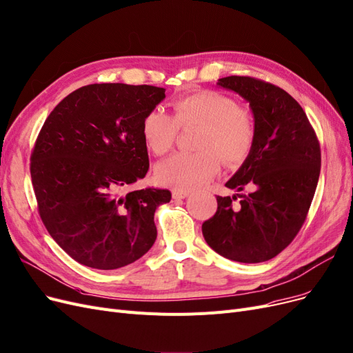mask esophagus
Wrapping results in <instances>:
<instances>
[{"instance_id": "obj_1", "label": "esophagus", "mask_w": 353, "mask_h": 353, "mask_svg": "<svg viewBox=\"0 0 353 353\" xmlns=\"http://www.w3.org/2000/svg\"><path fill=\"white\" fill-rule=\"evenodd\" d=\"M174 201H180V199H186L189 196V192H181V190H173L172 193Z\"/></svg>"}]
</instances>
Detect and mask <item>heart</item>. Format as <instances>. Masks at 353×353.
Masks as SVG:
<instances>
[{"instance_id":"heart-1","label":"heart","mask_w":353,"mask_h":353,"mask_svg":"<svg viewBox=\"0 0 353 353\" xmlns=\"http://www.w3.org/2000/svg\"><path fill=\"white\" fill-rule=\"evenodd\" d=\"M173 118L161 110L150 111L141 124L143 140L156 156L174 145L179 127H199L193 154L179 152L160 163L156 177L161 185L189 192L201 188L228 165L241 164L252 150L255 122L252 114L228 95L201 90L173 102Z\"/></svg>"}]
</instances>
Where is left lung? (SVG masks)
<instances>
[{"label": "left lung", "instance_id": "obj_1", "mask_svg": "<svg viewBox=\"0 0 353 353\" xmlns=\"http://www.w3.org/2000/svg\"><path fill=\"white\" fill-rule=\"evenodd\" d=\"M218 86L250 103L252 150L218 196V210L202 225L209 247L232 261L255 264L279 255L303 226L320 174V145L299 102L279 86L248 76H228ZM243 188L252 193L241 195ZM241 197L235 207L232 201Z\"/></svg>", "mask_w": 353, "mask_h": 353}]
</instances>
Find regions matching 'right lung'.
Listing matches in <instances>:
<instances>
[{
    "label": "right lung",
    "mask_w": 353,
    "mask_h": 353,
    "mask_svg": "<svg viewBox=\"0 0 353 353\" xmlns=\"http://www.w3.org/2000/svg\"><path fill=\"white\" fill-rule=\"evenodd\" d=\"M164 92L150 85H88L44 121L30 165L39 213L59 247L82 265L125 267L156 242L154 212L172 193L130 188L148 172L141 124Z\"/></svg>",
    "instance_id": "add662e5"
}]
</instances>
